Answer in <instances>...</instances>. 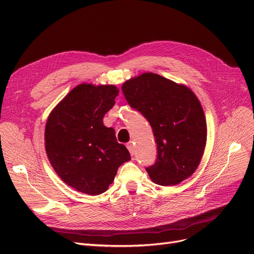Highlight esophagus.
<instances>
[{"label": "esophagus", "instance_id": "esophagus-1", "mask_svg": "<svg viewBox=\"0 0 254 254\" xmlns=\"http://www.w3.org/2000/svg\"><path fill=\"white\" fill-rule=\"evenodd\" d=\"M127 148H128V150L130 152V155L133 156V153H134V145H133L132 142H129L127 144Z\"/></svg>", "mask_w": 254, "mask_h": 254}]
</instances>
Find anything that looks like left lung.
Returning <instances> with one entry per match:
<instances>
[{
	"label": "left lung",
	"instance_id": "1",
	"mask_svg": "<svg viewBox=\"0 0 254 254\" xmlns=\"http://www.w3.org/2000/svg\"><path fill=\"white\" fill-rule=\"evenodd\" d=\"M128 104L149 122L156 137V163L146 168L159 186L179 184L194 174L206 143V121L190 88L155 73H143L122 86Z\"/></svg>",
	"mask_w": 254,
	"mask_h": 254
}]
</instances>
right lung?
Listing matches in <instances>:
<instances>
[{
  "label": "right lung",
  "mask_w": 254,
  "mask_h": 254,
  "mask_svg": "<svg viewBox=\"0 0 254 254\" xmlns=\"http://www.w3.org/2000/svg\"><path fill=\"white\" fill-rule=\"evenodd\" d=\"M113 84L81 83L50 113L44 140L50 163L64 183L88 195L108 190L118 168L130 159L103 119L115 104Z\"/></svg>",
  "instance_id": "add662e5"
}]
</instances>
